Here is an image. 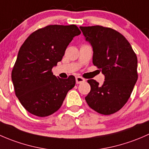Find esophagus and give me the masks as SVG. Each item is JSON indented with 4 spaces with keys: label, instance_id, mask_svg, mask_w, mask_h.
I'll use <instances>...</instances> for the list:
<instances>
[{
    "label": "esophagus",
    "instance_id": "esophagus-1",
    "mask_svg": "<svg viewBox=\"0 0 149 149\" xmlns=\"http://www.w3.org/2000/svg\"><path fill=\"white\" fill-rule=\"evenodd\" d=\"M84 81H86V80L84 79V78L81 77V76H77V77L76 78V82L77 84L84 83Z\"/></svg>",
    "mask_w": 149,
    "mask_h": 149
}]
</instances>
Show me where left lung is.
Returning a JSON list of instances; mask_svg holds the SVG:
<instances>
[{
	"mask_svg": "<svg viewBox=\"0 0 149 149\" xmlns=\"http://www.w3.org/2000/svg\"><path fill=\"white\" fill-rule=\"evenodd\" d=\"M93 47V64L104 75L102 86L88 80L91 91L85 97L100 114L115 113L125 104L138 79V59L129 42L116 30L102 26H80Z\"/></svg>",
	"mask_w": 149,
	"mask_h": 149,
	"instance_id": "left-lung-1",
	"label": "left lung"
}]
</instances>
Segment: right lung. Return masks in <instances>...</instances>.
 <instances>
[{
	"label": "right lung",
	"instance_id": "1",
	"mask_svg": "<svg viewBox=\"0 0 149 149\" xmlns=\"http://www.w3.org/2000/svg\"><path fill=\"white\" fill-rule=\"evenodd\" d=\"M80 34L74 24L48 25L31 33L20 47L11 79L16 96L29 112L38 117L52 115L74 87V76L56 77L52 68L61 61L73 37Z\"/></svg>",
	"mask_w": 149,
	"mask_h": 149
}]
</instances>
